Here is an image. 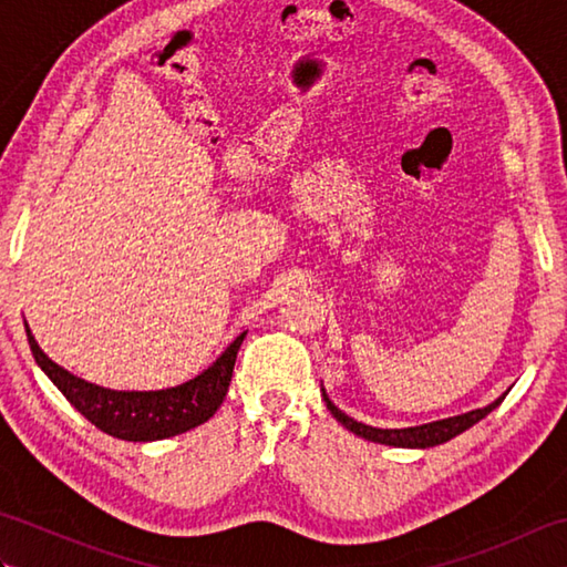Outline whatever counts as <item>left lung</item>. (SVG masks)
<instances>
[{"mask_svg": "<svg viewBox=\"0 0 567 567\" xmlns=\"http://www.w3.org/2000/svg\"><path fill=\"white\" fill-rule=\"evenodd\" d=\"M507 392L497 396L495 402L483 406V409H473V412L449 416V419H439V421H431V424H421V426H406V429H375V426L360 424V421L343 414L341 409L329 400L327 392H323V402H327L333 419L341 421V424L348 431H353L355 436H360V439L372 441V443L396 445V449H433V445H441L445 441H451V439L457 436V433H463L470 426H475L480 419H485L492 412V409H497L502 404V400L507 396Z\"/></svg>", "mask_w": 567, "mask_h": 567, "instance_id": "left-lung-1", "label": "left lung"}]
</instances>
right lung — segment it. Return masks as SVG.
Here are the masks:
<instances>
[{
  "label": "right lung",
  "mask_w": 567,
  "mask_h": 567,
  "mask_svg": "<svg viewBox=\"0 0 567 567\" xmlns=\"http://www.w3.org/2000/svg\"><path fill=\"white\" fill-rule=\"evenodd\" d=\"M31 353L55 388L78 412L114 439L146 443L177 436L209 421L221 406L234 375L238 348L246 331L195 380L155 392H118L92 384L60 368L35 343L27 327Z\"/></svg>",
  "instance_id": "1"
}]
</instances>
